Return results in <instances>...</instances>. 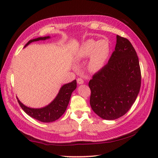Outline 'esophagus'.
<instances>
[{
  "mask_svg": "<svg viewBox=\"0 0 158 158\" xmlns=\"http://www.w3.org/2000/svg\"><path fill=\"white\" fill-rule=\"evenodd\" d=\"M77 84H84V80H83L81 78H78L77 79Z\"/></svg>",
  "mask_w": 158,
  "mask_h": 158,
  "instance_id": "34e87169",
  "label": "esophagus"
}]
</instances>
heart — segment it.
Listing matches in <instances>:
<instances>
[{"instance_id": "obj_1", "label": "heart", "mask_w": 158, "mask_h": 158, "mask_svg": "<svg viewBox=\"0 0 158 158\" xmlns=\"http://www.w3.org/2000/svg\"><path fill=\"white\" fill-rule=\"evenodd\" d=\"M110 44L107 40L102 39L96 41L88 40L79 49L77 58L85 59L90 57L88 63L91 72H98L103 68L110 53Z\"/></svg>"}]
</instances>
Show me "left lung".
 <instances>
[{
  "instance_id": "left-lung-1",
  "label": "left lung",
  "mask_w": 158,
  "mask_h": 158,
  "mask_svg": "<svg viewBox=\"0 0 158 158\" xmlns=\"http://www.w3.org/2000/svg\"><path fill=\"white\" fill-rule=\"evenodd\" d=\"M141 79L137 52L127 39L117 35L116 47L108 63L89 83L93 111L105 120L123 116L137 99Z\"/></svg>"
}]
</instances>
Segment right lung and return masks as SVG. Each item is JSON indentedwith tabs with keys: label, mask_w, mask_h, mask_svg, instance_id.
I'll return each instance as SVG.
<instances>
[{
	"label": "right lung",
	"mask_w": 158,
	"mask_h": 158,
	"mask_svg": "<svg viewBox=\"0 0 158 158\" xmlns=\"http://www.w3.org/2000/svg\"><path fill=\"white\" fill-rule=\"evenodd\" d=\"M49 36L40 37L31 40H29L25 47L33 42H36L39 40H45L47 39H49ZM77 88V81L74 80L70 83L63 85L58 92L56 98L53 100L49 105L44 106V107L40 109L30 108L25 106L18 100V102L23 111H24L28 116L37 120V121L43 123H51L56 121L57 119L62 116L65 113L68 105L69 104L70 97L74 90Z\"/></svg>",
	"instance_id": "add662e5"
}]
</instances>
